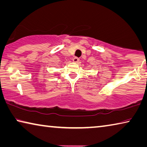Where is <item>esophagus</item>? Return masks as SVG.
Segmentation results:
<instances>
[{
    "mask_svg": "<svg viewBox=\"0 0 147 147\" xmlns=\"http://www.w3.org/2000/svg\"><path fill=\"white\" fill-rule=\"evenodd\" d=\"M79 58H78V57H74L73 58V61L74 62V63H78V61H79Z\"/></svg>",
    "mask_w": 147,
    "mask_h": 147,
    "instance_id": "1",
    "label": "esophagus"
}]
</instances>
